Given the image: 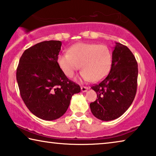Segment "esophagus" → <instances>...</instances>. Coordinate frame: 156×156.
Returning <instances> with one entry per match:
<instances>
[{
    "mask_svg": "<svg viewBox=\"0 0 156 156\" xmlns=\"http://www.w3.org/2000/svg\"><path fill=\"white\" fill-rule=\"evenodd\" d=\"M87 90H88L87 87H85V86H82V87H81V91H82L83 92H87Z\"/></svg>",
    "mask_w": 156,
    "mask_h": 156,
    "instance_id": "esophagus-1",
    "label": "esophagus"
}]
</instances>
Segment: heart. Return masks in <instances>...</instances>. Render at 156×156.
Returning <instances> with one entry per match:
<instances>
[{
    "label": "heart",
    "mask_w": 156,
    "mask_h": 156,
    "mask_svg": "<svg viewBox=\"0 0 156 156\" xmlns=\"http://www.w3.org/2000/svg\"><path fill=\"white\" fill-rule=\"evenodd\" d=\"M112 53L105 45L80 43L57 57L58 64L67 77H73L82 66L80 76L85 81L97 82L108 75L112 65Z\"/></svg>",
    "instance_id": "obj_1"
}]
</instances>
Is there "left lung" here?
<instances>
[{"mask_svg": "<svg viewBox=\"0 0 156 156\" xmlns=\"http://www.w3.org/2000/svg\"><path fill=\"white\" fill-rule=\"evenodd\" d=\"M112 57L108 75L91 87L98 99L90 104V110L95 117L104 121L121 116L133 102L137 87L138 65L129 49L115 43Z\"/></svg>", "mask_w": 156, "mask_h": 156, "instance_id": "1", "label": "left lung"}]
</instances>
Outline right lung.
Returning a JSON list of instances; mask_svg holds the SVG:
<instances>
[{"label":"right lung","mask_w":156,"mask_h":156,"mask_svg":"<svg viewBox=\"0 0 156 156\" xmlns=\"http://www.w3.org/2000/svg\"><path fill=\"white\" fill-rule=\"evenodd\" d=\"M62 42L48 41L28 48L17 69V81L22 99L37 117L54 120L63 115L72 96L80 92L60 68L57 57Z\"/></svg>","instance_id":"right-lung-1"}]
</instances>
